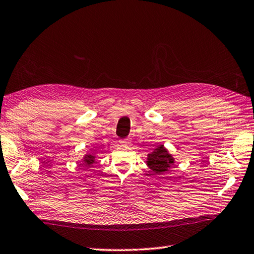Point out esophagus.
Wrapping results in <instances>:
<instances>
[{
	"label": "esophagus",
	"instance_id": "obj_1",
	"mask_svg": "<svg viewBox=\"0 0 254 254\" xmlns=\"http://www.w3.org/2000/svg\"><path fill=\"white\" fill-rule=\"evenodd\" d=\"M120 143L122 144V146H129L130 144V141L128 140V139H124V140H121Z\"/></svg>",
	"mask_w": 254,
	"mask_h": 254
}]
</instances>
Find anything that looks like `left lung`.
<instances>
[{"instance_id": "1", "label": "left lung", "mask_w": 254, "mask_h": 254, "mask_svg": "<svg viewBox=\"0 0 254 254\" xmlns=\"http://www.w3.org/2000/svg\"><path fill=\"white\" fill-rule=\"evenodd\" d=\"M146 163L154 174H163L172 169L175 160L172 154L169 152V150L163 144H160L156 149H153L152 152L148 154Z\"/></svg>"}]
</instances>
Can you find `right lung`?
Returning <instances> with one entry per match:
<instances>
[{"label":"right lung","mask_w":254,"mask_h":254,"mask_svg":"<svg viewBox=\"0 0 254 254\" xmlns=\"http://www.w3.org/2000/svg\"><path fill=\"white\" fill-rule=\"evenodd\" d=\"M96 154L95 152H86L84 154V157L82 158L81 161L83 162V165L86 168H92L93 165H94L96 163Z\"/></svg>","instance_id":"obj_1"}]
</instances>
